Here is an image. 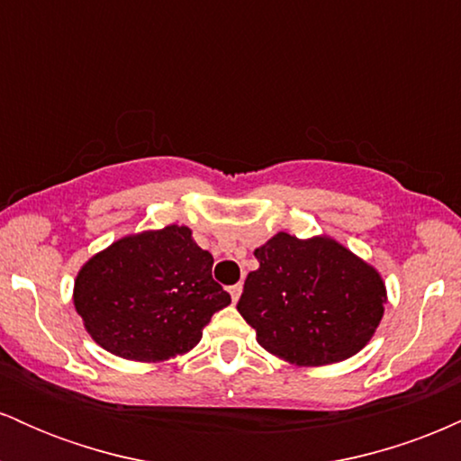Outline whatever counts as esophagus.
<instances>
[{
	"mask_svg": "<svg viewBox=\"0 0 461 461\" xmlns=\"http://www.w3.org/2000/svg\"><path fill=\"white\" fill-rule=\"evenodd\" d=\"M240 293H242V284H236V285H230V294H231V301L240 299Z\"/></svg>",
	"mask_w": 461,
	"mask_h": 461,
	"instance_id": "1",
	"label": "esophagus"
}]
</instances>
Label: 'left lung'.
<instances>
[{
    "instance_id": "8db88e82",
    "label": "left lung",
    "mask_w": 461,
    "mask_h": 461,
    "mask_svg": "<svg viewBox=\"0 0 461 461\" xmlns=\"http://www.w3.org/2000/svg\"><path fill=\"white\" fill-rule=\"evenodd\" d=\"M256 258L236 308L262 348L294 366H325L368 345L388 301L377 268L330 236L285 231Z\"/></svg>"
}]
</instances>
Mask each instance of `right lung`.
<instances>
[{"instance_id":"obj_1","label":"right lung","mask_w":461,"mask_h":461,"mask_svg":"<svg viewBox=\"0 0 461 461\" xmlns=\"http://www.w3.org/2000/svg\"><path fill=\"white\" fill-rule=\"evenodd\" d=\"M212 264L186 225L123 236L79 268L73 305L113 356L164 362L197 347L214 312L231 303Z\"/></svg>"}]
</instances>
